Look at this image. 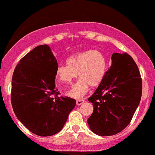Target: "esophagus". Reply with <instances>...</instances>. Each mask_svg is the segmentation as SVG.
Instances as JSON below:
<instances>
[{
  "instance_id": "1",
  "label": "esophagus",
  "mask_w": 155,
  "mask_h": 155,
  "mask_svg": "<svg viewBox=\"0 0 155 155\" xmlns=\"http://www.w3.org/2000/svg\"><path fill=\"white\" fill-rule=\"evenodd\" d=\"M84 103V100H77V101H76V104H77V106H80V105L83 104Z\"/></svg>"
}]
</instances>
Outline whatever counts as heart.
Masks as SVG:
<instances>
[{"label":"heart","mask_w":155,"mask_h":155,"mask_svg":"<svg viewBox=\"0 0 155 155\" xmlns=\"http://www.w3.org/2000/svg\"><path fill=\"white\" fill-rule=\"evenodd\" d=\"M67 65H58L56 68V79L59 84H69L78 76L81 79L73 85L68 95L81 98L89 91V86L97 87L102 83L107 61L105 55L97 49L77 53L66 61Z\"/></svg>","instance_id":"heart-1"}]
</instances>
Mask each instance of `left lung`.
I'll list each match as a JSON object with an SVG mask.
<instances>
[{
    "instance_id": "1",
    "label": "left lung",
    "mask_w": 155,
    "mask_h": 155,
    "mask_svg": "<svg viewBox=\"0 0 155 155\" xmlns=\"http://www.w3.org/2000/svg\"><path fill=\"white\" fill-rule=\"evenodd\" d=\"M102 83L88 99L94 111L87 120L91 131L110 136L130 124L142 95V79L137 64L127 53H114Z\"/></svg>"
}]
</instances>
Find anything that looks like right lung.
Returning <instances> with one entry per match:
<instances>
[{"label":"right lung","mask_w":155,"mask_h":155,"mask_svg":"<svg viewBox=\"0 0 155 155\" xmlns=\"http://www.w3.org/2000/svg\"><path fill=\"white\" fill-rule=\"evenodd\" d=\"M58 61L48 45L26 54L13 72L11 101L16 117L31 132L51 136L64 127L76 101L58 97L55 89Z\"/></svg>","instance_id":"1"}]
</instances>
